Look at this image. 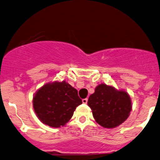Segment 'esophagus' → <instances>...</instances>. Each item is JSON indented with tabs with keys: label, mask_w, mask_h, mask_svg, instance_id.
<instances>
[{
	"label": "esophagus",
	"mask_w": 160,
	"mask_h": 160,
	"mask_svg": "<svg viewBox=\"0 0 160 160\" xmlns=\"http://www.w3.org/2000/svg\"><path fill=\"white\" fill-rule=\"evenodd\" d=\"M82 103H85V104L87 103H88V98H85V99L82 100Z\"/></svg>",
	"instance_id": "34e87169"
}]
</instances>
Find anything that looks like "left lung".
<instances>
[{
	"mask_svg": "<svg viewBox=\"0 0 160 160\" xmlns=\"http://www.w3.org/2000/svg\"><path fill=\"white\" fill-rule=\"evenodd\" d=\"M88 105L92 110L95 121L106 128H113L123 123L132 111V100L124 90L100 84L90 95Z\"/></svg>",
	"mask_w": 160,
	"mask_h": 160,
	"instance_id": "left-lung-1",
	"label": "left lung"
}]
</instances>
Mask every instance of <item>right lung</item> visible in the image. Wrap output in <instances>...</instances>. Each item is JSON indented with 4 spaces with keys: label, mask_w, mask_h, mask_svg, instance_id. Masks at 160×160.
<instances>
[{
    "label": "right lung",
    "mask_w": 160,
    "mask_h": 160,
    "mask_svg": "<svg viewBox=\"0 0 160 160\" xmlns=\"http://www.w3.org/2000/svg\"><path fill=\"white\" fill-rule=\"evenodd\" d=\"M33 108L39 120L52 128L64 126L82 103L78 91L66 81L48 82L34 94Z\"/></svg>",
    "instance_id": "obj_1"
}]
</instances>
